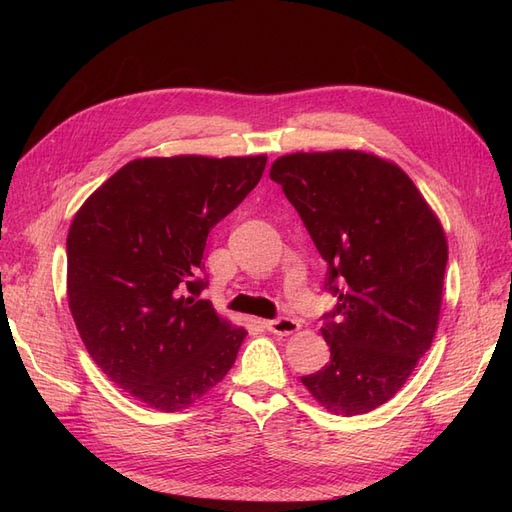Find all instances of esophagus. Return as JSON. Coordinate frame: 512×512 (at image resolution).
<instances>
[{
    "mask_svg": "<svg viewBox=\"0 0 512 512\" xmlns=\"http://www.w3.org/2000/svg\"><path fill=\"white\" fill-rule=\"evenodd\" d=\"M265 324H267V329L275 335H292V333H297L301 329V324L297 320H292V318H275V320H269Z\"/></svg>",
    "mask_w": 512,
    "mask_h": 512,
    "instance_id": "obj_1",
    "label": "esophagus"
}]
</instances>
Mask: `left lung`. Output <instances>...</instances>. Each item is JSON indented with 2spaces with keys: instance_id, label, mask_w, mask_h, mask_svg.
<instances>
[{
  "instance_id": "left-lung-1",
  "label": "left lung",
  "mask_w": 512,
  "mask_h": 512,
  "mask_svg": "<svg viewBox=\"0 0 512 512\" xmlns=\"http://www.w3.org/2000/svg\"><path fill=\"white\" fill-rule=\"evenodd\" d=\"M269 177L327 260L331 361L301 382L333 414H365L406 384L438 331L448 243L414 181L359 149L297 151Z\"/></svg>"
}]
</instances>
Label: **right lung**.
I'll use <instances>...</instances> for the list:
<instances>
[{
  "instance_id": "1",
  "label": "right lung",
  "mask_w": 512,
  "mask_h": 512,
  "mask_svg": "<svg viewBox=\"0 0 512 512\" xmlns=\"http://www.w3.org/2000/svg\"><path fill=\"white\" fill-rule=\"evenodd\" d=\"M267 156L138 158L76 211L68 305L94 363L160 412L207 395L247 331L198 299L209 230L250 194Z\"/></svg>"
}]
</instances>
